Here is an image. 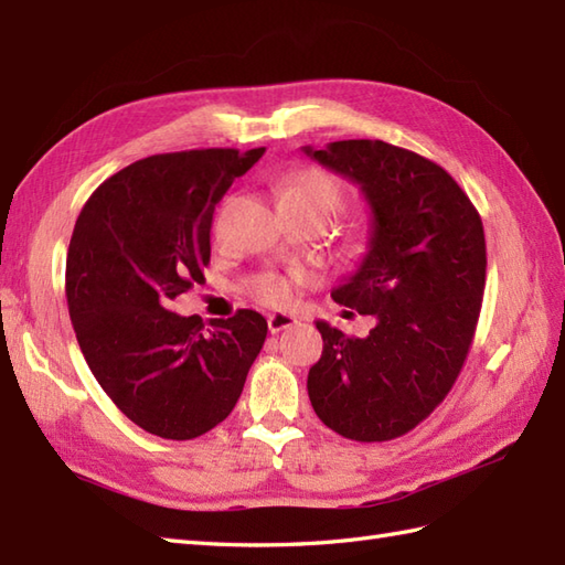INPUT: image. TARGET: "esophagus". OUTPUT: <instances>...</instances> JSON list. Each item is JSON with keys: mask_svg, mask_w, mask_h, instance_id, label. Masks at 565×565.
<instances>
[{"mask_svg": "<svg viewBox=\"0 0 565 565\" xmlns=\"http://www.w3.org/2000/svg\"><path fill=\"white\" fill-rule=\"evenodd\" d=\"M296 316H291V313H271L269 318H267V326H269V332L271 334H276V332H281V330H286V328H294L296 326Z\"/></svg>", "mask_w": 565, "mask_h": 565, "instance_id": "1", "label": "esophagus"}]
</instances>
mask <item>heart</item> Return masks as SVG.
<instances>
[{
    "label": "heart",
    "instance_id": "obj_1",
    "mask_svg": "<svg viewBox=\"0 0 565 565\" xmlns=\"http://www.w3.org/2000/svg\"><path fill=\"white\" fill-rule=\"evenodd\" d=\"M281 201H308L334 213L342 203V186L330 172L318 167H303L289 174L279 191ZM296 276H281L276 271H264L252 281V296L264 306H281L291 298Z\"/></svg>",
    "mask_w": 565,
    "mask_h": 565
}]
</instances>
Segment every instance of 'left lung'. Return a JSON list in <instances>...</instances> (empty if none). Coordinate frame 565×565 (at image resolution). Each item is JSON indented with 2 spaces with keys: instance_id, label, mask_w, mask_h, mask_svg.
I'll return each instance as SVG.
<instances>
[{
  "instance_id": "8db88e82",
  "label": "left lung",
  "mask_w": 565,
  "mask_h": 565,
  "mask_svg": "<svg viewBox=\"0 0 565 565\" xmlns=\"http://www.w3.org/2000/svg\"><path fill=\"white\" fill-rule=\"evenodd\" d=\"M303 152L369 203V249L332 298L376 318L366 338L316 322L322 356L308 371V398L338 435L388 441L435 411L466 362L486 289L481 215L447 170L391 142Z\"/></svg>"
}]
</instances>
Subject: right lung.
<instances>
[{"label":"right lung","instance_id":"right-lung-1","mask_svg":"<svg viewBox=\"0 0 565 565\" xmlns=\"http://www.w3.org/2000/svg\"><path fill=\"white\" fill-rule=\"evenodd\" d=\"M264 148L152 154L94 191L70 239L65 294L94 379L128 419L162 439L206 435L233 413L267 320L172 313L203 281L215 203Z\"/></svg>","mask_w":565,"mask_h":565}]
</instances>
